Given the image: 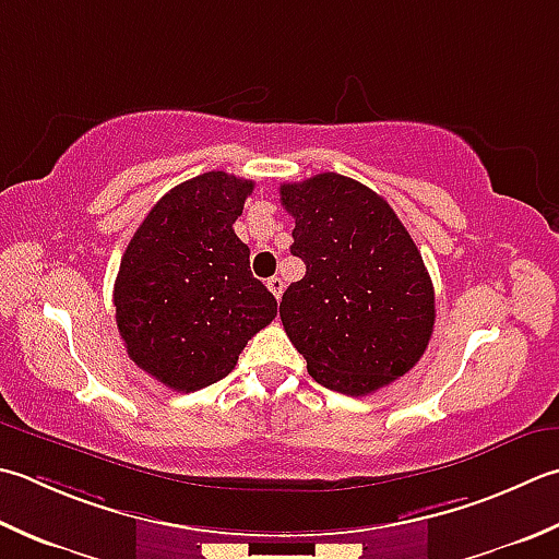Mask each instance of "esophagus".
Listing matches in <instances>:
<instances>
[{"instance_id": "1", "label": "esophagus", "mask_w": 559, "mask_h": 559, "mask_svg": "<svg viewBox=\"0 0 559 559\" xmlns=\"http://www.w3.org/2000/svg\"><path fill=\"white\" fill-rule=\"evenodd\" d=\"M266 286H269V290H271L273 295H276V298H281V295H283V281H281L278 276L269 278V281H266Z\"/></svg>"}]
</instances>
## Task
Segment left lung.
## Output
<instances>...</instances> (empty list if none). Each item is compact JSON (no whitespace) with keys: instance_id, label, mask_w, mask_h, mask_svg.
I'll return each mask as SVG.
<instances>
[{"instance_id":"obj_1","label":"left lung","mask_w":559,"mask_h":559,"mask_svg":"<svg viewBox=\"0 0 559 559\" xmlns=\"http://www.w3.org/2000/svg\"><path fill=\"white\" fill-rule=\"evenodd\" d=\"M290 254L305 276L283 293L281 322L320 385L364 397L417 366L433 332V283L388 201L324 171L281 186Z\"/></svg>"}]
</instances>
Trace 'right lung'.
<instances>
[{
  "label": "right lung",
  "instance_id": "right-lung-1",
  "mask_svg": "<svg viewBox=\"0 0 559 559\" xmlns=\"http://www.w3.org/2000/svg\"><path fill=\"white\" fill-rule=\"evenodd\" d=\"M254 181L205 171L164 193L130 239L114 286L128 356L162 385L193 392L223 380L278 302L249 271L235 235Z\"/></svg>",
  "mask_w": 559,
  "mask_h": 559
}]
</instances>
